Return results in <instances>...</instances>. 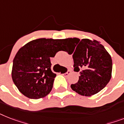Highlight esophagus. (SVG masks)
I'll return each mask as SVG.
<instances>
[{"label":"esophagus","mask_w":124,"mask_h":124,"mask_svg":"<svg viewBox=\"0 0 124 124\" xmlns=\"http://www.w3.org/2000/svg\"><path fill=\"white\" fill-rule=\"evenodd\" d=\"M71 73V71H70V70H68V71H67V72H66V73H63V75H64V77H67L68 75L70 74V73Z\"/></svg>","instance_id":"obj_1"}]
</instances>
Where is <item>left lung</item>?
<instances>
[{
  "label": "left lung",
  "instance_id": "left-lung-1",
  "mask_svg": "<svg viewBox=\"0 0 124 124\" xmlns=\"http://www.w3.org/2000/svg\"><path fill=\"white\" fill-rule=\"evenodd\" d=\"M64 41L75 45L71 53L74 51V71H80V74L78 82L71 85V89L85 96L99 93L111 79L112 60L110 54L96 40L68 38Z\"/></svg>",
  "mask_w": 124,
  "mask_h": 124
}]
</instances>
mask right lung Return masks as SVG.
<instances>
[{
    "instance_id": "obj_1",
    "label": "right lung",
    "mask_w": 124,
    "mask_h": 124,
    "mask_svg": "<svg viewBox=\"0 0 124 124\" xmlns=\"http://www.w3.org/2000/svg\"><path fill=\"white\" fill-rule=\"evenodd\" d=\"M64 39H39L20 48L13 60L12 78L24 96L37 100L52 90L56 75L51 71L50 58L60 51Z\"/></svg>"
}]
</instances>
